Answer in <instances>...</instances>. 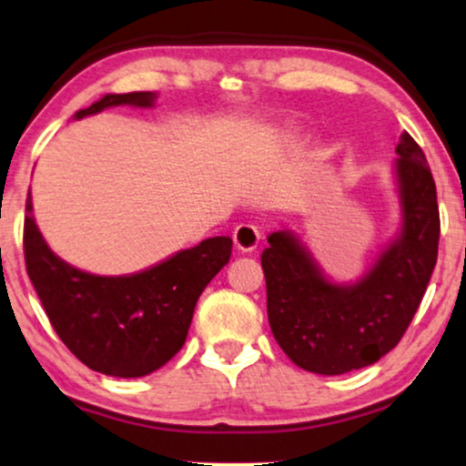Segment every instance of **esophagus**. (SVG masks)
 Wrapping results in <instances>:
<instances>
[{
  "mask_svg": "<svg viewBox=\"0 0 466 466\" xmlns=\"http://www.w3.org/2000/svg\"><path fill=\"white\" fill-rule=\"evenodd\" d=\"M258 239H261V233H258V228L255 225H239L235 228L233 233V241H235V248L241 252H252L255 248L258 246Z\"/></svg>",
  "mask_w": 466,
  "mask_h": 466,
  "instance_id": "1",
  "label": "esophagus"
}]
</instances>
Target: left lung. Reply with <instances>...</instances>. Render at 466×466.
Listing matches in <instances>:
<instances>
[{"label": "left lung", "mask_w": 466, "mask_h": 466, "mask_svg": "<svg viewBox=\"0 0 466 466\" xmlns=\"http://www.w3.org/2000/svg\"><path fill=\"white\" fill-rule=\"evenodd\" d=\"M402 233L355 285H334L291 233H271L261 255L271 334L308 372L344 374L374 364L400 342L418 312L439 252L431 167L413 137L396 145Z\"/></svg>", "instance_id": "left-lung-1"}]
</instances>
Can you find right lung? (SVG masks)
<instances>
[{
	"label": "right lung",
	"mask_w": 466,
	"mask_h": 466,
	"mask_svg": "<svg viewBox=\"0 0 466 466\" xmlns=\"http://www.w3.org/2000/svg\"><path fill=\"white\" fill-rule=\"evenodd\" d=\"M152 102V92L106 94L75 117ZM25 209L27 274L48 321L76 360L108 377H145L184 347L198 295L233 250L231 238H209L141 274L94 276L53 255L35 227L32 197Z\"/></svg>",
	"instance_id": "obj_1"
}]
</instances>
